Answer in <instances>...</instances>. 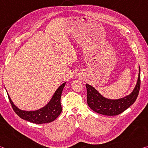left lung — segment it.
I'll list each match as a JSON object with an SVG mask.
<instances>
[{
	"label": "left lung",
	"mask_w": 148,
	"mask_h": 148,
	"mask_svg": "<svg viewBox=\"0 0 148 148\" xmlns=\"http://www.w3.org/2000/svg\"><path fill=\"white\" fill-rule=\"evenodd\" d=\"M87 104L97 113L105 116H117L134 103L136 101L140 87V68L137 82L134 89L129 95L118 99H110L102 96L97 90L89 84H86Z\"/></svg>",
	"instance_id": "8db88e82"
}]
</instances>
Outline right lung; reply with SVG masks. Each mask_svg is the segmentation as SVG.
Segmentation results:
<instances>
[{
	"mask_svg": "<svg viewBox=\"0 0 148 148\" xmlns=\"http://www.w3.org/2000/svg\"><path fill=\"white\" fill-rule=\"evenodd\" d=\"M66 82L61 85L50 99L48 103L44 107L33 111H26L17 108L10 99L8 92L9 101L16 114L21 119L36 124L47 123L53 121L62 112L61 105V97ZM7 92V91H6Z\"/></svg>",
	"mask_w": 148,
	"mask_h": 148,
	"instance_id": "obj_1",
	"label": "right lung"
}]
</instances>
